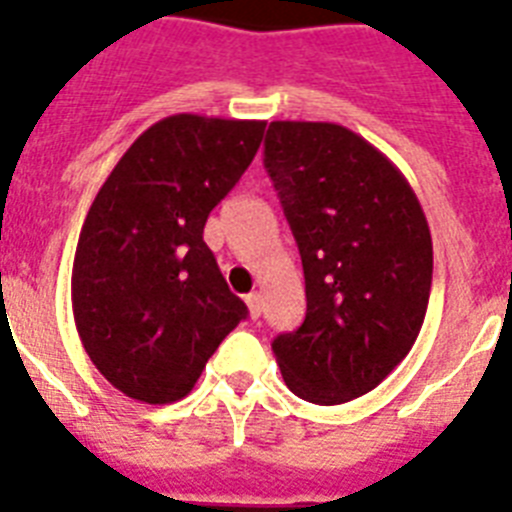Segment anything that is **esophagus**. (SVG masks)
I'll use <instances>...</instances> for the list:
<instances>
[{
    "label": "esophagus",
    "instance_id": "1",
    "mask_svg": "<svg viewBox=\"0 0 512 512\" xmlns=\"http://www.w3.org/2000/svg\"><path fill=\"white\" fill-rule=\"evenodd\" d=\"M244 300H247V308H249V313H252V319H257V316H260V311H263V297H260V292H249Z\"/></svg>",
    "mask_w": 512,
    "mask_h": 512
}]
</instances>
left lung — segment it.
<instances>
[{
  "label": "left lung",
  "mask_w": 512,
  "mask_h": 512,
  "mask_svg": "<svg viewBox=\"0 0 512 512\" xmlns=\"http://www.w3.org/2000/svg\"><path fill=\"white\" fill-rule=\"evenodd\" d=\"M263 162L308 303L273 356L295 396L345 404L377 388L420 335L433 281L428 220L396 164L340 124L271 122Z\"/></svg>",
  "instance_id": "obj_1"
}]
</instances>
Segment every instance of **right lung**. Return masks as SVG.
Listing matches in <instances>:
<instances>
[{"label": "right lung", "instance_id": "add662e5", "mask_svg": "<svg viewBox=\"0 0 512 512\" xmlns=\"http://www.w3.org/2000/svg\"><path fill=\"white\" fill-rule=\"evenodd\" d=\"M265 122L167 116L119 159L84 217L71 273L82 345L124 396L191 393L225 335L247 319L204 244L209 212L255 159Z\"/></svg>", "mask_w": 512, "mask_h": 512}]
</instances>
